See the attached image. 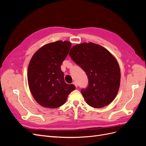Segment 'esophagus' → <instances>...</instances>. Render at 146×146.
I'll return each mask as SVG.
<instances>
[{"mask_svg":"<svg viewBox=\"0 0 146 146\" xmlns=\"http://www.w3.org/2000/svg\"><path fill=\"white\" fill-rule=\"evenodd\" d=\"M73 84H74V85L75 86H76V87H77L78 84H77V83L76 82H73Z\"/></svg>","mask_w":146,"mask_h":146,"instance_id":"obj_1","label":"esophagus"}]
</instances>
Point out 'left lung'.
<instances>
[{
  "mask_svg": "<svg viewBox=\"0 0 146 146\" xmlns=\"http://www.w3.org/2000/svg\"><path fill=\"white\" fill-rule=\"evenodd\" d=\"M69 55L88 78V86L81 90L86 102L98 108L109 105L120 86L121 72L116 59L105 48L93 42L73 46Z\"/></svg>",
  "mask_w": 146,
  "mask_h": 146,
  "instance_id": "1",
  "label": "left lung"
}]
</instances>
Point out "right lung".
Masks as SVG:
<instances>
[{"instance_id":"obj_1","label":"right lung","mask_w":146,"mask_h":146,"mask_svg":"<svg viewBox=\"0 0 146 146\" xmlns=\"http://www.w3.org/2000/svg\"><path fill=\"white\" fill-rule=\"evenodd\" d=\"M71 47L69 41H58L41 47L33 55L29 64L27 80L34 99L42 107L55 108L65 102L76 89L67 84L61 65Z\"/></svg>"}]
</instances>
